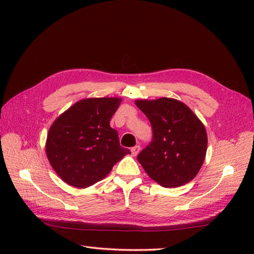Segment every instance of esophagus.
<instances>
[{"mask_svg":"<svg viewBox=\"0 0 254 254\" xmlns=\"http://www.w3.org/2000/svg\"><path fill=\"white\" fill-rule=\"evenodd\" d=\"M140 149H141V147L140 145H135V147H133V148H131V153H132V156H137V153L140 152Z\"/></svg>","mask_w":254,"mask_h":254,"instance_id":"esophagus-1","label":"esophagus"}]
</instances>
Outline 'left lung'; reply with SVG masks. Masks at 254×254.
Segmentation results:
<instances>
[{"instance_id": "obj_1", "label": "left lung", "mask_w": 254, "mask_h": 254, "mask_svg": "<svg viewBox=\"0 0 254 254\" xmlns=\"http://www.w3.org/2000/svg\"><path fill=\"white\" fill-rule=\"evenodd\" d=\"M135 105L151 123L153 140L137 161L154 182L166 188L186 185L196 177L207 150L203 122L176 98L136 100Z\"/></svg>"}]
</instances>
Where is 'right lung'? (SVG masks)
Masks as SVG:
<instances>
[{"label": "right lung", "mask_w": 254, "mask_h": 254, "mask_svg": "<svg viewBox=\"0 0 254 254\" xmlns=\"http://www.w3.org/2000/svg\"><path fill=\"white\" fill-rule=\"evenodd\" d=\"M121 97H89L76 102L55 120L47 134L46 153L66 184L87 188L104 179L130 150L120 145L110 121Z\"/></svg>", "instance_id": "1"}]
</instances>
